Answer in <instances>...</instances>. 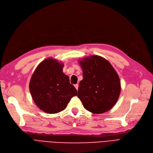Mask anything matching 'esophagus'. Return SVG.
<instances>
[{
  "instance_id": "obj_1",
  "label": "esophagus",
  "mask_w": 153,
  "mask_h": 153,
  "mask_svg": "<svg viewBox=\"0 0 153 153\" xmlns=\"http://www.w3.org/2000/svg\"><path fill=\"white\" fill-rule=\"evenodd\" d=\"M74 86H75V88L78 90V84H75V85H74Z\"/></svg>"
}]
</instances>
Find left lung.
Returning a JSON list of instances; mask_svg holds the SVG:
<instances>
[{"label":"left lung","mask_w":153,"mask_h":153,"mask_svg":"<svg viewBox=\"0 0 153 153\" xmlns=\"http://www.w3.org/2000/svg\"><path fill=\"white\" fill-rule=\"evenodd\" d=\"M83 70L78 97L83 107L94 114L111 109L120 93V81L117 72L107 59L94 55L79 61Z\"/></svg>","instance_id":"obj_1"}]
</instances>
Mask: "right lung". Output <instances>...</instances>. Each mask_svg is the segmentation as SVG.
Listing matches in <instances>:
<instances>
[{
	"instance_id": "1",
	"label": "right lung",
	"mask_w": 153,
	"mask_h": 153,
	"mask_svg": "<svg viewBox=\"0 0 153 153\" xmlns=\"http://www.w3.org/2000/svg\"><path fill=\"white\" fill-rule=\"evenodd\" d=\"M63 64L51 58L42 61L36 68L29 82L34 103L48 114L58 113L66 107L77 90L63 72Z\"/></svg>"
}]
</instances>
